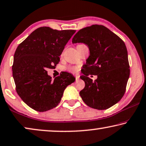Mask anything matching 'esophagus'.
<instances>
[{
	"label": "esophagus",
	"mask_w": 146,
	"mask_h": 146,
	"mask_svg": "<svg viewBox=\"0 0 146 146\" xmlns=\"http://www.w3.org/2000/svg\"><path fill=\"white\" fill-rule=\"evenodd\" d=\"M75 79H76V81L79 80V75H75Z\"/></svg>",
	"instance_id": "34e87169"
}]
</instances>
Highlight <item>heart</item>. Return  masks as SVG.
Returning <instances> with one entry per match:
<instances>
[{
    "mask_svg": "<svg viewBox=\"0 0 146 146\" xmlns=\"http://www.w3.org/2000/svg\"><path fill=\"white\" fill-rule=\"evenodd\" d=\"M67 70L70 71L71 73H75L78 70V67L75 66H69L67 67Z\"/></svg>",
    "mask_w": 146,
    "mask_h": 146,
    "instance_id": "1",
    "label": "heart"
}]
</instances>
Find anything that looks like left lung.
Masks as SVG:
<instances>
[{"mask_svg": "<svg viewBox=\"0 0 146 146\" xmlns=\"http://www.w3.org/2000/svg\"><path fill=\"white\" fill-rule=\"evenodd\" d=\"M72 43H83L90 51L80 77L85 83L79 93L84 102L94 109L106 110L120 101L130 77L124 42L105 26L95 24L77 32ZM90 74L97 75L98 79L93 82Z\"/></svg>", "mask_w": 146, "mask_h": 146, "instance_id": "1", "label": "left lung"}]
</instances>
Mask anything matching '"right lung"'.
Instances as JSON below:
<instances>
[{"label": "right lung", "instance_id": "add662e5", "mask_svg": "<svg viewBox=\"0 0 146 146\" xmlns=\"http://www.w3.org/2000/svg\"><path fill=\"white\" fill-rule=\"evenodd\" d=\"M75 32L40 27L16 48L12 65L16 90L32 109L45 112L56 107L65 88L75 81L72 74L67 72L52 80L46 71L59 62V56Z\"/></svg>", "mask_w": 146, "mask_h": 146}]
</instances>
